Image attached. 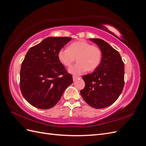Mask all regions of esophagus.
<instances>
[{
	"label": "esophagus",
	"mask_w": 146,
	"mask_h": 146,
	"mask_svg": "<svg viewBox=\"0 0 146 146\" xmlns=\"http://www.w3.org/2000/svg\"><path fill=\"white\" fill-rule=\"evenodd\" d=\"M78 78H80V77H78V76H73V80L74 81H76L77 79H78Z\"/></svg>",
	"instance_id": "esophagus-1"
}]
</instances>
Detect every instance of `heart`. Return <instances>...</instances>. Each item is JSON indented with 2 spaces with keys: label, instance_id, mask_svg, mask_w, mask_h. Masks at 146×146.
Listing matches in <instances>:
<instances>
[{
  "label": "heart",
  "instance_id": "obj_1",
  "mask_svg": "<svg viewBox=\"0 0 146 146\" xmlns=\"http://www.w3.org/2000/svg\"><path fill=\"white\" fill-rule=\"evenodd\" d=\"M58 57L60 62L68 68L77 58V63L69 69V72L78 75L87 70L91 72L98 69L102 58V52L99 47L92 46L85 40H80L70 44L68 48H61Z\"/></svg>",
  "mask_w": 146,
  "mask_h": 146
}]
</instances>
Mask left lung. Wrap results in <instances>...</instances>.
<instances>
[{"label":"left lung","mask_w":146,"mask_h":146,"mask_svg":"<svg viewBox=\"0 0 146 146\" xmlns=\"http://www.w3.org/2000/svg\"><path fill=\"white\" fill-rule=\"evenodd\" d=\"M102 52L99 68L92 74L82 77L85 86L80 91L84 100L95 108H104L113 104L124 86V63L119 53L107 42L91 38Z\"/></svg>","instance_id":"left-lung-1"}]
</instances>
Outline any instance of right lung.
I'll return each mask as SVG.
<instances>
[{
	"label": "right lung",
	"instance_id": "add662e5",
	"mask_svg": "<svg viewBox=\"0 0 146 146\" xmlns=\"http://www.w3.org/2000/svg\"><path fill=\"white\" fill-rule=\"evenodd\" d=\"M71 40L69 37H48L31 47L22 63L20 89L25 99L42 110L58 103L73 82L58 57V51Z\"/></svg>",
	"mask_w": 146,
	"mask_h": 146
}]
</instances>
